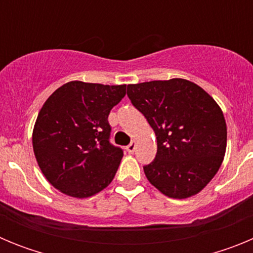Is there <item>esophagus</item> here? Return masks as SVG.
I'll use <instances>...</instances> for the list:
<instances>
[{
  "mask_svg": "<svg viewBox=\"0 0 253 253\" xmlns=\"http://www.w3.org/2000/svg\"><path fill=\"white\" fill-rule=\"evenodd\" d=\"M135 148H137V142H135V140H131L130 144H129V146L126 147V151H128L129 153H134Z\"/></svg>",
  "mask_w": 253,
  "mask_h": 253,
  "instance_id": "1",
  "label": "esophagus"
}]
</instances>
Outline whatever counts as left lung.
<instances>
[{
    "label": "left lung",
    "instance_id": "left-lung-1",
    "mask_svg": "<svg viewBox=\"0 0 253 253\" xmlns=\"http://www.w3.org/2000/svg\"><path fill=\"white\" fill-rule=\"evenodd\" d=\"M126 93L157 138L156 158L143 167L149 182L169 198L200 193L227 148V124L215 100L184 78L128 84Z\"/></svg>",
    "mask_w": 253,
    "mask_h": 253
}]
</instances>
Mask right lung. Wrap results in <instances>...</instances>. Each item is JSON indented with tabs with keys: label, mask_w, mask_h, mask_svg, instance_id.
Segmentation results:
<instances>
[{
	"label": "right lung",
	"mask_w": 253,
	"mask_h": 253,
	"mask_svg": "<svg viewBox=\"0 0 253 253\" xmlns=\"http://www.w3.org/2000/svg\"><path fill=\"white\" fill-rule=\"evenodd\" d=\"M126 84L71 81L44 102L33 130V148L49 184L72 198L100 193L113 181L123 149L109 140L107 116Z\"/></svg>",
	"instance_id": "right-lung-1"
}]
</instances>
